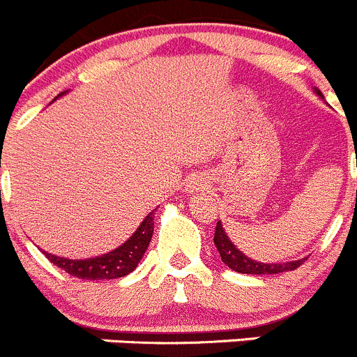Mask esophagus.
<instances>
[{"label": "esophagus", "mask_w": 357, "mask_h": 357, "mask_svg": "<svg viewBox=\"0 0 357 357\" xmlns=\"http://www.w3.org/2000/svg\"><path fill=\"white\" fill-rule=\"evenodd\" d=\"M202 188H204V178H201V176H192V178H188V181H186L185 185V190L188 192V194L197 192V190H202Z\"/></svg>", "instance_id": "obj_1"}]
</instances>
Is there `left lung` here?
Masks as SVG:
<instances>
[{"mask_svg": "<svg viewBox=\"0 0 357 357\" xmlns=\"http://www.w3.org/2000/svg\"><path fill=\"white\" fill-rule=\"evenodd\" d=\"M314 91L317 93V96L324 98L322 93L317 88H314ZM215 246L218 248V254L222 257V262L225 266L232 269V271L245 273V275H276V273H285L292 271V269L299 268V266L305 262V259H299V261H289V262H259L250 259L248 255H245L234 243L231 241V238L225 232L222 222L216 224L215 229Z\"/></svg>", "mask_w": 357, "mask_h": 357, "instance_id": "obj_1", "label": "left lung"}]
</instances>
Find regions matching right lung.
<instances>
[{
	"label": "right lung",
	"mask_w": 357,
	"mask_h": 357,
	"mask_svg": "<svg viewBox=\"0 0 357 357\" xmlns=\"http://www.w3.org/2000/svg\"><path fill=\"white\" fill-rule=\"evenodd\" d=\"M68 93V91H65ZM61 93L59 96H63ZM155 218V211L149 213L137 231L133 232L121 246L111 250L107 254L98 255V257H89V259H68V257H59V255H52L49 252H43L45 257L52 262L54 266L61 268L68 275L75 276V278L82 280H112V278H121L132 273L133 269L137 268L141 259L144 257L146 250H148L149 241L153 238V222Z\"/></svg>",
	"instance_id": "1"
}]
</instances>
